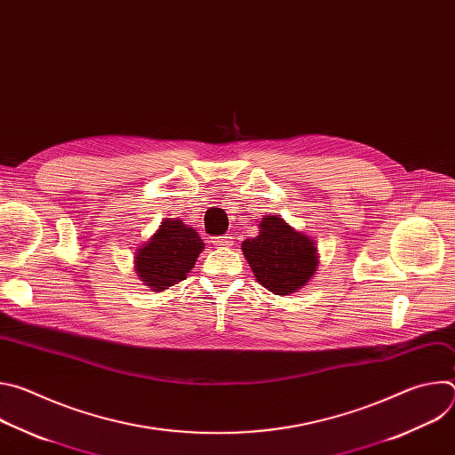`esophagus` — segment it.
<instances>
[{
  "label": "esophagus",
  "instance_id": "obj_1",
  "mask_svg": "<svg viewBox=\"0 0 455 455\" xmlns=\"http://www.w3.org/2000/svg\"><path fill=\"white\" fill-rule=\"evenodd\" d=\"M234 237L230 235V234H223V235H220V237H216V244L218 246H230L234 241H232Z\"/></svg>",
  "mask_w": 455,
  "mask_h": 455
}]
</instances>
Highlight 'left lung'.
I'll return each instance as SVG.
<instances>
[{"instance_id":"1","label":"left lung","mask_w":455,"mask_h":455,"mask_svg":"<svg viewBox=\"0 0 455 455\" xmlns=\"http://www.w3.org/2000/svg\"><path fill=\"white\" fill-rule=\"evenodd\" d=\"M259 228L241 244L255 279L275 295L302 288L318 265L315 243L277 216L263 218Z\"/></svg>"}]
</instances>
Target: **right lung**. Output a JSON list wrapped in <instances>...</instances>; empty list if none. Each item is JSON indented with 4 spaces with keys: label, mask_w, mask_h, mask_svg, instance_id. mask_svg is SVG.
I'll return each instance as SVG.
<instances>
[{
    "label": "right lung",
    "mask_w": 455,
    "mask_h": 455,
    "mask_svg": "<svg viewBox=\"0 0 455 455\" xmlns=\"http://www.w3.org/2000/svg\"><path fill=\"white\" fill-rule=\"evenodd\" d=\"M205 248L200 235L178 220H165L160 230L139 248L135 268L155 291H164L187 277Z\"/></svg>",
    "instance_id": "add662e5"
}]
</instances>
